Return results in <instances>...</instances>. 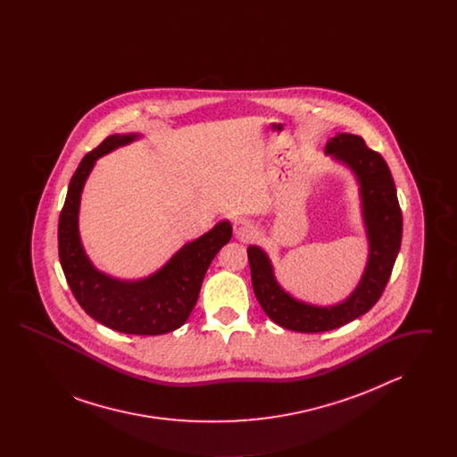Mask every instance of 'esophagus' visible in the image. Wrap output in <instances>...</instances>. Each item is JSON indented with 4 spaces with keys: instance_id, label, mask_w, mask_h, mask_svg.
<instances>
[{
    "instance_id": "obj_1",
    "label": "esophagus",
    "mask_w": 457,
    "mask_h": 457,
    "mask_svg": "<svg viewBox=\"0 0 457 457\" xmlns=\"http://www.w3.org/2000/svg\"><path fill=\"white\" fill-rule=\"evenodd\" d=\"M233 229L235 235L239 239H248L253 233H255V226L252 224L250 219L239 218L233 222Z\"/></svg>"
}]
</instances>
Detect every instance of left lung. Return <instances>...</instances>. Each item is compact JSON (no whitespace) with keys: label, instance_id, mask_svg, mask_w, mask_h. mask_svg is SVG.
Instances as JSON below:
<instances>
[{"label":"left lung","instance_id":"left-lung-1","mask_svg":"<svg viewBox=\"0 0 457 457\" xmlns=\"http://www.w3.org/2000/svg\"><path fill=\"white\" fill-rule=\"evenodd\" d=\"M326 153L348 164L360 181L370 253L363 278L353 295L334 306L302 303L278 284L265 252L248 246L252 286L263 312L278 326L304 334L332 330L367 313L387 286L403 238V214L384 157L369 149L361 137L351 133L330 138Z\"/></svg>","mask_w":457,"mask_h":457}]
</instances>
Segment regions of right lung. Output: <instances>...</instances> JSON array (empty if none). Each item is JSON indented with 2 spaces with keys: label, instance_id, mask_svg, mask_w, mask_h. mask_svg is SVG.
I'll return each instance as SVG.
<instances>
[{
  "label": "right lung",
  "instance_id": "add662e5",
  "mask_svg": "<svg viewBox=\"0 0 457 457\" xmlns=\"http://www.w3.org/2000/svg\"><path fill=\"white\" fill-rule=\"evenodd\" d=\"M137 135H109L86 154L68 185L58 222V253L75 300L94 320L118 332L159 336L176 330L190 317L204 276L219 250L231 239L229 220L187 243L155 274L140 281H118L94 269L79 237V205L96 159L130 144Z\"/></svg>",
  "mask_w": 457,
  "mask_h": 457
}]
</instances>
